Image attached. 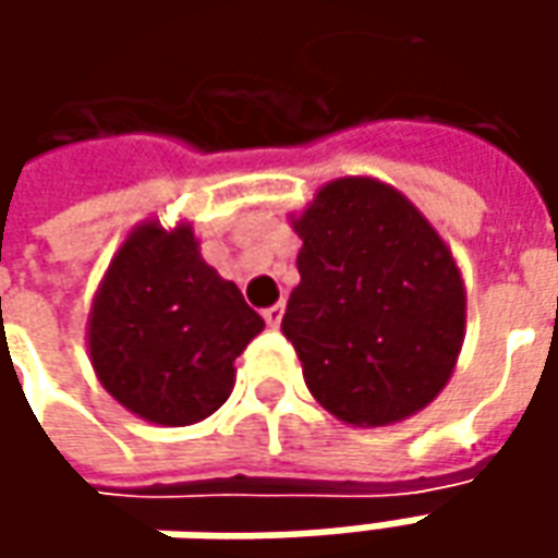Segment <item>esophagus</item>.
Returning a JSON list of instances; mask_svg holds the SVG:
<instances>
[{
	"label": "esophagus",
	"mask_w": 558,
	"mask_h": 558,
	"mask_svg": "<svg viewBox=\"0 0 558 558\" xmlns=\"http://www.w3.org/2000/svg\"><path fill=\"white\" fill-rule=\"evenodd\" d=\"M282 316H286V307H282V304H272V307L264 311V319H267V326H272V329L282 323Z\"/></svg>",
	"instance_id": "1"
}]
</instances>
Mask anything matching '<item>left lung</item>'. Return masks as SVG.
I'll use <instances>...</instances> for the list:
<instances>
[{
    "label": "left lung",
    "mask_w": 558,
    "mask_h": 558,
    "mask_svg": "<svg viewBox=\"0 0 558 558\" xmlns=\"http://www.w3.org/2000/svg\"><path fill=\"white\" fill-rule=\"evenodd\" d=\"M304 242L282 332L311 395L354 428L416 416L465 338V286L425 214L375 177H341L291 214Z\"/></svg>",
    "instance_id": "left-lung-1"
}]
</instances>
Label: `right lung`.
Returning <instances> with one entry per match:
<instances>
[{
    "label": "right lung",
    "instance_id": "1",
    "mask_svg": "<svg viewBox=\"0 0 558 558\" xmlns=\"http://www.w3.org/2000/svg\"><path fill=\"white\" fill-rule=\"evenodd\" d=\"M264 319L202 257L195 229L148 217L130 229L98 282L86 348L108 395L151 425L180 428L217 413L235 356Z\"/></svg>",
    "mask_w": 558,
    "mask_h": 558
}]
</instances>
